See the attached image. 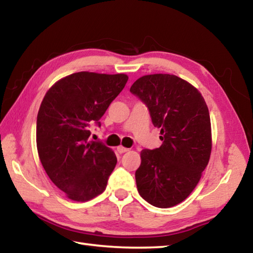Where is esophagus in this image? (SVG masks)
Returning <instances> with one entry per match:
<instances>
[{
    "mask_svg": "<svg viewBox=\"0 0 253 253\" xmlns=\"http://www.w3.org/2000/svg\"><path fill=\"white\" fill-rule=\"evenodd\" d=\"M129 149L128 148H126V147H123V146H118L117 147V151L119 154H124V153H126V151H128Z\"/></svg>",
    "mask_w": 253,
    "mask_h": 253,
    "instance_id": "esophagus-1",
    "label": "esophagus"
}]
</instances>
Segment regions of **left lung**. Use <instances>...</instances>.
<instances>
[{
	"mask_svg": "<svg viewBox=\"0 0 253 253\" xmlns=\"http://www.w3.org/2000/svg\"><path fill=\"white\" fill-rule=\"evenodd\" d=\"M130 91L148 107L163 140L159 148L141 150L135 172L137 189L150 205L173 207L191 194L209 163L212 140L208 106L196 87L176 75H145Z\"/></svg>",
	"mask_w": 253,
	"mask_h": 253,
	"instance_id": "left-lung-1",
	"label": "left lung"
}]
</instances>
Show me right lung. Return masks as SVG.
<instances>
[{
  "label": "right lung",
  "mask_w": 253,
  "mask_h": 253,
  "mask_svg": "<svg viewBox=\"0 0 253 253\" xmlns=\"http://www.w3.org/2000/svg\"><path fill=\"white\" fill-rule=\"evenodd\" d=\"M128 81L126 74L79 72L46 91L36 122V146L50 180L67 198L88 201L106 189L117 164L113 149L90 141L99 119Z\"/></svg>",
  "instance_id": "1"
}]
</instances>
